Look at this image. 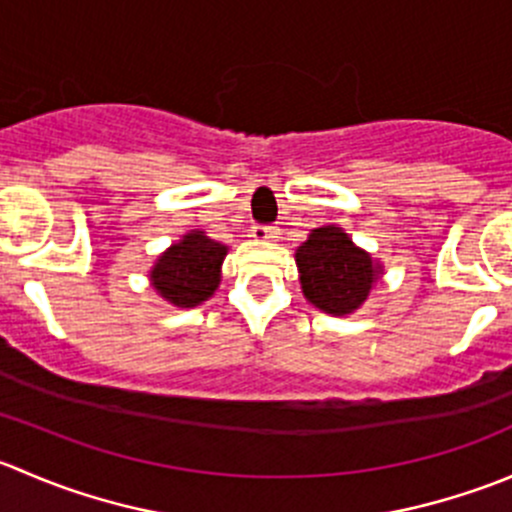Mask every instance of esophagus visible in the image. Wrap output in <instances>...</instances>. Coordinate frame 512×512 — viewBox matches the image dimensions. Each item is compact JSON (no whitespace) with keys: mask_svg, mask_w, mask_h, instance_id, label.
Segmentation results:
<instances>
[{"mask_svg":"<svg viewBox=\"0 0 512 512\" xmlns=\"http://www.w3.org/2000/svg\"><path fill=\"white\" fill-rule=\"evenodd\" d=\"M280 235V230H277L275 225H255L252 227V237H257V240H272V237Z\"/></svg>","mask_w":512,"mask_h":512,"instance_id":"obj_1","label":"esophagus"}]
</instances>
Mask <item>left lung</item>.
<instances>
[{
	"mask_svg": "<svg viewBox=\"0 0 512 512\" xmlns=\"http://www.w3.org/2000/svg\"><path fill=\"white\" fill-rule=\"evenodd\" d=\"M304 297L329 314H352L369 297L379 267L342 227H317L297 250Z\"/></svg>",
	"mask_w": 512,
	"mask_h": 512,
	"instance_id": "8db88e82",
	"label": "left lung"
}]
</instances>
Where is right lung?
Returning a JSON list of instances; mask_svg holds the SVG:
<instances>
[{
    "label": "right lung",
    "mask_w": 512,
    "mask_h": 512,
    "mask_svg": "<svg viewBox=\"0 0 512 512\" xmlns=\"http://www.w3.org/2000/svg\"><path fill=\"white\" fill-rule=\"evenodd\" d=\"M225 255V245L203 232H188L178 245L160 255L151 272L153 287L178 307H195L218 289Z\"/></svg>",
    "instance_id": "obj_1"
}]
</instances>
